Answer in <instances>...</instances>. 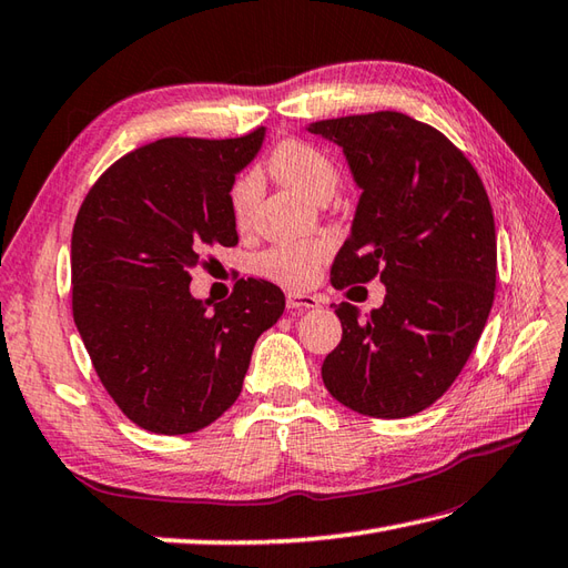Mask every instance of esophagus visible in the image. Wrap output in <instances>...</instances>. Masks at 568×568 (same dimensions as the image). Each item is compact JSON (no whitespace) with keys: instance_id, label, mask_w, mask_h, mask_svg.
Instances as JSON below:
<instances>
[{"instance_id":"34e87169","label":"esophagus","mask_w":568,"mask_h":568,"mask_svg":"<svg viewBox=\"0 0 568 568\" xmlns=\"http://www.w3.org/2000/svg\"><path fill=\"white\" fill-rule=\"evenodd\" d=\"M285 302H287L290 310H314V307H320V300H316L314 295H307V293H287Z\"/></svg>"}]
</instances>
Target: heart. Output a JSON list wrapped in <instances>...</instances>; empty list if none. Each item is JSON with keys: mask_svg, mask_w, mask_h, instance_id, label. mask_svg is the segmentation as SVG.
<instances>
[{"mask_svg": "<svg viewBox=\"0 0 568 568\" xmlns=\"http://www.w3.org/2000/svg\"><path fill=\"white\" fill-rule=\"evenodd\" d=\"M268 166L273 176L287 183L314 201H326L341 181L338 164L326 150L316 148L314 142L287 138L275 144ZM258 176L244 171L234 179L230 189V213L240 230L248 227L258 201ZM332 242L326 236L302 242H278L256 256V273L271 283H278L290 290H305L314 283L322 263L332 256Z\"/></svg>", "mask_w": 568, "mask_h": 568, "instance_id": "obj_1", "label": "heart"}]
</instances>
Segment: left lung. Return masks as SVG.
<instances>
[{
	"instance_id": "1",
	"label": "left lung",
	"mask_w": 568,
	"mask_h": 568,
	"mask_svg": "<svg viewBox=\"0 0 568 568\" xmlns=\"http://www.w3.org/2000/svg\"><path fill=\"white\" fill-rule=\"evenodd\" d=\"M312 133L344 148L363 189L332 285L379 278L385 302L361 322L341 302L328 394L373 418L424 412L450 389L489 320L496 227L477 169L440 130L399 111L332 118Z\"/></svg>"
}]
</instances>
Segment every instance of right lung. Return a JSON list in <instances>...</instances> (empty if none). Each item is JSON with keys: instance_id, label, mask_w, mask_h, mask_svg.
I'll list each match as a JSON object with an SVG mask.
<instances>
[{"instance_id": "obj_1", "label": "right lung", "mask_w": 568, "mask_h": 568, "mask_svg": "<svg viewBox=\"0 0 568 568\" xmlns=\"http://www.w3.org/2000/svg\"><path fill=\"white\" fill-rule=\"evenodd\" d=\"M263 128L230 140L164 138L113 162L89 189L72 230V314L118 408L144 430L195 433L236 402L256 338L285 295L261 278L234 283L210 312L191 268L207 246H236L234 174Z\"/></svg>"}]
</instances>
